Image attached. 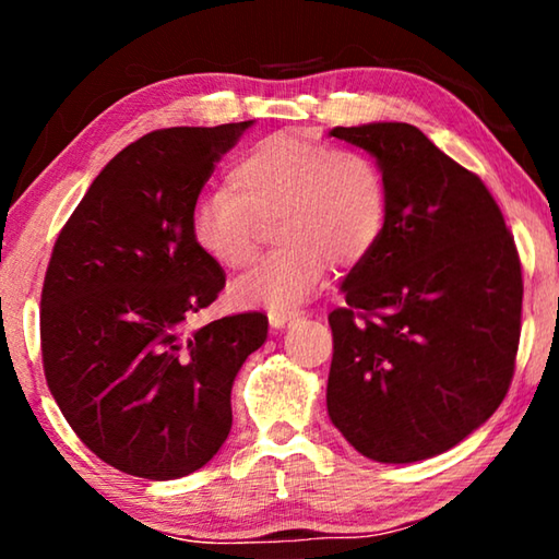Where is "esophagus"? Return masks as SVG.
<instances>
[{
	"label": "esophagus",
	"instance_id": "1",
	"mask_svg": "<svg viewBox=\"0 0 559 559\" xmlns=\"http://www.w3.org/2000/svg\"><path fill=\"white\" fill-rule=\"evenodd\" d=\"M300 313L298 310H271L269 313V323L273 330H283L286 325H290Z\"/></svg>",
	"mask_w": 559,
	"mask_h": 559
}]
</instances>
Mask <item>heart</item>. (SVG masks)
Returning <instances> with one entry per match:
<instances>
[{
    "instance_id": "b5f03b06",
    "label": "heart",
    "mask_w": 559,
    "mask_h": 559,
    "mask_svg": "<svg viewBox=\"0 0 559 559\" xmlns=\"http://www.w3.org/2000/svg\"><path fill=\"white\" fill-rule=\"evenodd\" d=\"M271 214L273 241L283 246L234 281L231 300L293 310L323 286L330 261L347 269L374 249L386 222L384 175L355 150L273 132L231 159L226 187L194 202L189 236L216 266L241 269Z\"/></svg>"
}]
</instances>
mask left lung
<instances>
[{"instance_id": "1", "label": "left lung", "mask_w": 559, "mask_h": 559, "mask_svg": "<svg viewBox=\"0 0 559 559\" xmlns=\"http://www.w3.org/2000/svg\"><path fill=\"white\" fill-rule=\"evenodd\" d=\"M377 159L386 222L328 316V414L380 463L449 451L513 380L523 310L515 241L480 177L409 122L333 128Z\"/></svg>"}]
</instances>
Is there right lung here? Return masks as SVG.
I'll return each instance as SVG.
<instances>
[{
	"mask_svg": "<svg viewBox=\"0 0 559 559\" xmlns=\"http://www.w3.org/2000/svg\"><path fill=\"white\" fill-rule=\"evenodd\" d=\"M251 126L147 132L100 169L53 243L46 382L79 439L130 476L173 480L212 461L231 431L236 372L266 343L263 313L185 328L226 281L192 243L189 214Z\"/></svg>",
	"mask_w": 559,
	"mask_h": 559,
	"instance_id": "obj_1",
	"label": "right lung"
}]
</instances>
